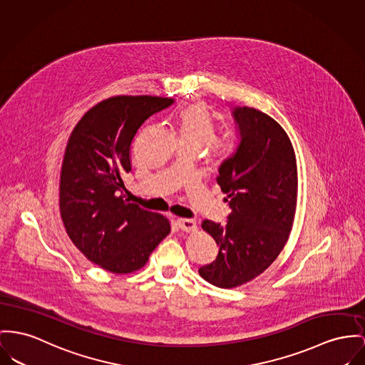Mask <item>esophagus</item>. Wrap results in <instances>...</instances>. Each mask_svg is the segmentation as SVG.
<instances>
[{
  "label": "esophagus",
  "mask_w": 365,
  "mask_h": 365,
  "mask_svg": "<svg viewBox=\"0 0 365 365\" xmlns=\"http://www.w3.org/2000/svg\"><path fill=\"white\" fill-rule=\"evenodd\" d=\"M177 225L180 227L181 231H185V232L196 231V221L194 219H178Z\"/></svg>",
  "instance_id": "esophagus-1"
}]
</instances>
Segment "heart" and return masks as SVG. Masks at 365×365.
I'll use <instances>...</instances> for the list:
<instances>
[{
    "instance_id": "obj_1",
    "label": "heart",
    "mask_w": 365,
    "mask_h": 365,
    "mask_svg": "<svg viewBox=\"0 0 365 365\" xmlns=\"http://www.w3.org/2000/svg\"><path fill=\"white\" fill-rule=\"evenodd\" d=\"M180 144L197 146L202 149L209 145L216 137V124L205 103H194L181 112L177 120ZM215 152L224 158L231 152V144L227 141L213 143Z\"/></svg>"
}]
</instances>
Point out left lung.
Wrapping results in <instances>:
<instances>
[{
    "label": "left lung",
    "mask_w": 365,
    "mask_h": 365,
    "mask_svg": "<svg viewBox=\"0 0 365 365\" xmlns=\"http://www.w3.org/2000/svg\"><path fill=\"white\" fill-rule=\"evenodd\" d=\"M231 115L238 140L216 178L231 213L224 224L202 222L219 253L199 274L219 288L242 285L277 259L291 231L297 192L296 158L285 130L255 108L234 106Z\"/></svg>",
    "instance_id": "1"
}]
</instances>
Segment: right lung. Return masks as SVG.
I'll use <instances>...</instances> for the list:
<instances>
[{
    "mask_svg": "<svg viewBox=\"0 0 365 365\" xmlns=\"http://www.w3.org/2000/svg\"><path fill=\"white\" fill-rule=\"evenodd\" d=\"M174 103L171 98L119 96L90 109L66 146L59 206L76 247L99 267L116 274L140 269L170 224L124 199L131 145L150 118Z\"/></svg>",
    "mask_w": 365,
    "mask_h": 365,
    "instance_id": "right-lung-1",
    "label": "right lung"
}]
</instances>
